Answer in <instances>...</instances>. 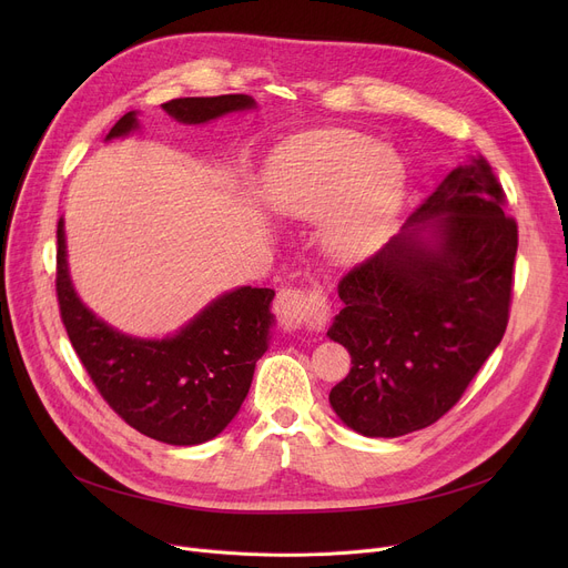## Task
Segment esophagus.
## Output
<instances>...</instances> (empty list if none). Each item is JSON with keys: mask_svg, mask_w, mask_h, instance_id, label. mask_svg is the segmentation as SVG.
Returning <instances> with one entry per match:
<instances>
[{"mask_svg": "<svg viewBox=\"0 0 568 568\" xmlns=\"http://www.w3.org/2000/svg\"><path fill=\"white\" fill-rule=\"evenodd\" d=\"M326 311H329V306H326L320 292L281 290L274 302V313L278 315L287 332L304 329V326H308V329H320L326 322Z\"/></svg>", "mask_w": 568, "mask_h": 568, "instance_id": "obj_1", "label": "esophagus"}]
</instances>
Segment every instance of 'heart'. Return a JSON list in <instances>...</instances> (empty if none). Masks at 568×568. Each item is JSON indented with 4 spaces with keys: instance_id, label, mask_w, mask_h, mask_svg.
<instances>
[{
    "instance_id": "1",
    "label": "heart",
    "mask_w": 568,
    "mask_h": 568,
    "mask_svg": "<svg viewBox=\"0 0 568 568\" xmlns=\"http://www.w3.org/2000/svg\"><path fill=\"white\" fill-rule=\"evenodd\" d=\"M400 197V163L362 133H306L268 168V206L285 219H322L320 244L336 262L368 257L389 230Z\"/></svg>"
}]
</instances>
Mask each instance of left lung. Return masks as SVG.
<instances>
[{"instance_id": "left-lung-1", "label": "left lung", "mask_w": 568, "mask_h": 568, "mask_svg": "<svg viewBox=\"0 0 568 568\" xmlns=\"http://www.w3.org/2000/svg\"><path fill=\"white\" fill-rule=\"evenodd\" d=\"M518 225L484 156H469L400 234L338 283L329 326L352 368L329 403L366 437L435 424L465 394L509 322Z\"/></svg>"}]
</instances>
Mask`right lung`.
Masks as SVG:
<instances>
[{"instance_id": "1", "label": "right lung", "mask_w": 568, "mask_h": 568, "mask_svg": "<svg viewBox=\"0 0 568 568\" xmlns=\"http://www.w3.org/2000/svg\"><path fill=\"white\" fill-rule=\"evenodd\" d=\"M255 105L253 97L225 94L174 99L163 110L179 124L197 126ZM138 129L133 110L105 140ZM274 294L268 287H236L216 296L172 336H129L80 302L69 274L64 219L57 223V300L71 345L108 405L129 426L165 444L209 442L234 419L272 338Z\"/></svg>"}]
</instances>
